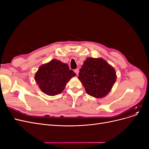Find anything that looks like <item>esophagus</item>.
<instances>
[{"label":"esophagus","instance_id":"34e87169","mask_svg":"<svg viewBox=\"0 0 149 149\" xmlns=\"http://www.w3.org/2000/svg\"><path fill=\"white\" fill-rule=\"evenodd\" d=\"M74 73L78 75V73H79V69H76V70H74Z\"/></svg>","mask_w":149,"mask_h":149}]
</instances>
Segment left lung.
Segmentation results:
<instances>
[{
    "mask_svg": "<svg viewBox=\"0 0 149 149\" xmlns=\"http://www.w3.org/2000/svg\"><path fill=\"white\" fill-rule=\"evenodd\" d=\"M78 79L88 94L102 98L111 91L116 81V73L102 58H88L79 70Z\"/></svg>",
    "mask_w": 149,
    "mask_h": 149,
    "instance_id": "1",
    "label": "left lung"
}]
</instances>
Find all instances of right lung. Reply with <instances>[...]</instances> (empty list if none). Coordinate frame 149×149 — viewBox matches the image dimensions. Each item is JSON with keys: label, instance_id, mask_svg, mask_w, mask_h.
<instances>
[{"label": "right lung", "instance_id": "obj_1", "mask_svg": "<svg viewBox=\"0 0 149 149\" xmlns=\"http://www.w3.org/2000/svg\"><path fill=\"white\" fill-rule=\"evenodd\" d=\"M75 75L67 64L53 59L39 68L35 79L42 92L55 96L63 92L68 81Z\"/></svg>", "mask_w": 149, "mask_h": 149}]
</instances>
